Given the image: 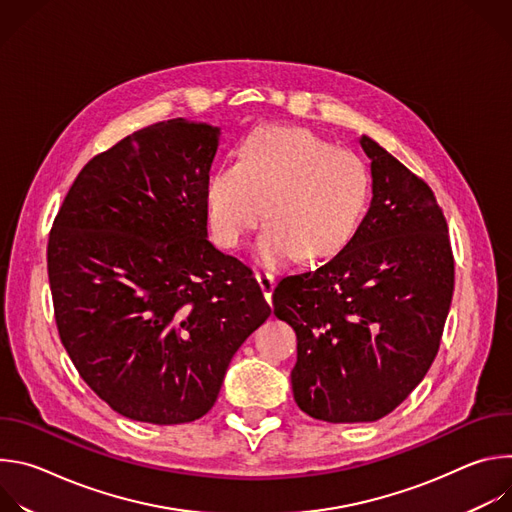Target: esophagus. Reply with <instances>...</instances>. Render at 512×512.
Returning a JSON list of instances; mask_svg holds the SVG:
<instances>
[{
	"mask_svg": "<svg viewBox=\"0 0 512 512\" xmlns=\"http://www.w3.org/2000/svg\"><path fill=\"white\" fill-rule=\"evenodd\" d=\"M255 279H257V283H259V287L263 291L267 304L271 306V296H273V289H275V277L271 273H267V271H257Z\"/></svg>",
	"mask_w": 512,
	"mask_h": 512,
	"instance_id": "34e87169",
	"label": "esophagus"
}]
</instances>
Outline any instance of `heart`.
Masks as SVG:
<instances>
[{"instance_id": "1", "label": "heart", "mask_w": 512, "mask_h": 512, "mask_svg": "<svg viewBox=\"0 0 512 512\" xmlns=\"http://www.w3.org/2000/svg\"><path fill=\"white\" fill-rule=\"evenodd\" d=\"M371 194L367 164L310 129L265 125L243 143L241 162L206 184V212L218 243L237 249L261 225L255 255L269 267L296 257L336 255L356 233Z\"/></svg>"}]
</instances>
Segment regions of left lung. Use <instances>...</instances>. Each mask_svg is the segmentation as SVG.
Segmentation results:
<instances>
[{
	"label": "left lung",
	"mask_w": 512,
	"mask_h": 512,
	"mask_svg": "<svg viewBox=\"0 0 512 512\" xmlns=\"http://www.w3.org/2000/svg\"><path fill=\"white\" fill-rule=\"evenodd\" d=\"M373 198L352 239L314 271L287 275L273 314L298 336L291 389L328 423L377 421L423 381L454 294L448 223L431 188L360 135Z\"/></svg>",
	"instance_id": "left-lung-1"
}]
</instances>
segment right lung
<instances>
[{
    "label": "right lung",
    "instance_id": "add662e5",
    "mask_svg": "<svg viewBox=\"0 0 512 512\" xmlns=\"http://www.w3.org/2000/svg\"><path fill=\"white\" fill-rule=\"evenodd\" d=\"M221 127L170 119L95 156L48 241L60 340L85 383L133 421L210 411L239 346L271 308L251 269L206 231Z\"/></svg>",
    "mask_w": 512,
    "mask_h": 512
}]
</instances>
